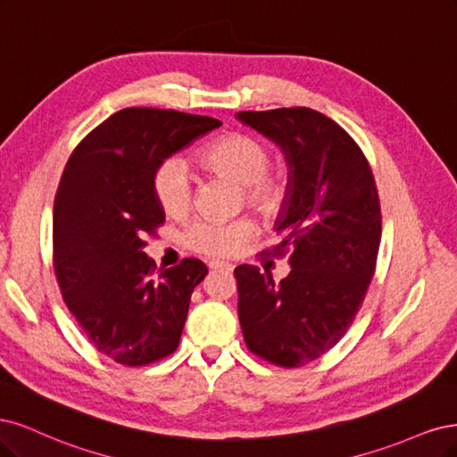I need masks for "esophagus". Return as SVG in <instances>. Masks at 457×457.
Segmentation results:
<instances>
[{
    "label": "esophagus",
    "mask_w": 457,
    "mask_h": 457,
    "mask_svg": "<svg viewBox=\"0 0 457 457\" xmlns=\"http://www.w3.org/2000/svg\"><path fill=\"white\" fill-rule=\"evenodd\" d=\"M209 270H212V271H216V270H220V271H233V266L229 262H209Z\"/></svg>",
    "instance_id": "1"
}]
</instances>
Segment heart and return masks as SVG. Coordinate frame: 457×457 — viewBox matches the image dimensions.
<instances>
[{
	"mask_svg": "<svg viewBox=\"0 0 457 457\" xmlns=\"http://www.w3.org/2000/svg\"><path fill=\"white\" fill-rule=\"evenodd\" d=\"M203 163L212 172L245 186L246 203L263 214H275L285 199L281 176L270 172L271 154L258 138L235 132L211 144L203 152ZM155 197L169 216H184L194 203V176L182 157H169L154 176ZM256 226L246 218L233 222L195 220L184 233V245L204 256H231L253 239Z\"/></svg>",
	"mask_w": 457,
	"mask_h": 457,
	"instance_id": "obj_1",
	"label": "heart"
}]
</instances>
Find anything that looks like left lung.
Segmentation results:
<instances>
[{"instance_id":"obj_1","label":"left lung","mask_w":457,"mask_h":457,"mask_svg":"<svg viewBox=\"0 0 457 457\" xmlns=\"http://www.w3.org/2000/svg\"><path fill=\"white\" fill-rule=\"evenodd\" d=\"M239 121L273 140L288 165L275 222L290 273L235 268L246 347L263 361L296 368L332 349L355 320L376 271L381 209L370 165L347 132L312 108L239 112Z\"/></svg>"}]
</instances>
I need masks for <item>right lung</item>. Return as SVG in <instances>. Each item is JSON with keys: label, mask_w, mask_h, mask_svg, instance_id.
<instances>
[{"label": "right lung", "mask_w": 457, "mask_h": 457, "mask_svg": "<svg viewBox=\"0 0 457 457\" xmlns=\"http://www.w3.org/2000/svg\"><path fill=\"white\" fill-rule=\"evenodd\" d=\"M218 120L174 110L125 108L71 152L54 197L53 262L62 298L89 342L112 361L145 366L180 344L201 260L157 270L145 256L165 212L154 176L163 161Z\"/></svg>", "instance_id": "right-lung-1"}]
</instances>
